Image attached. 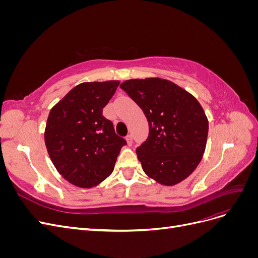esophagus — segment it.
<instances>
[{
  "mask_svg": "<svg viewBox=\"0 0 258 258\" xmlns=\"http://www.w3.org/2000/svg\"><path fill=\"white\" fill-rule=\"evenodd\" d=\"M126 141H127L128 145H131V144H132V136H131V135H128V136L126 137Z\"/></svg>",
  "mask_w": 258,
  "mask_h": 258,
  "instance_id": "1",
  "label": "esophagus"
}]
</instances>
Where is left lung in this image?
<instances>
[{
    "instance_id": "8db88e82",
    "label": "left lung",
    "mask_w": 258,
    "mask_h": 258,
    "mask_svg": "<svg viewBox=\"0 0 258 258\" xmlns=\"http://www.w3.org/2000/svg\"><path fill=\"white\" fill-rule=\"evenodd\" d=\"M120 88L148 121V137L137 148L143 171L162 185L182 182L206 150L209 122L204 108L189 92L167 80H129Z\"/></svg>"
}]
</instances>
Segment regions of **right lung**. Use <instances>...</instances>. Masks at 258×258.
Masks as SVG:
<instances>
[{
	"mask_svg": "<svg viewBox=\"0 0 258 258\" xmlns=\"http://www.w3.org/2000/svg\"><path fill=\"white\" fill-rule=\"evenodd\" d=\"M118 85V81L77 85L48 115L46 148L58 172L75 186L90 188L104 181L127 144L102 115Z\"/></svg>",
	"mask_w": 258,
	"mask_h": 258,
	"instance_id": "right-lung-1",
	"label": "right lung"
}]
</instances>
